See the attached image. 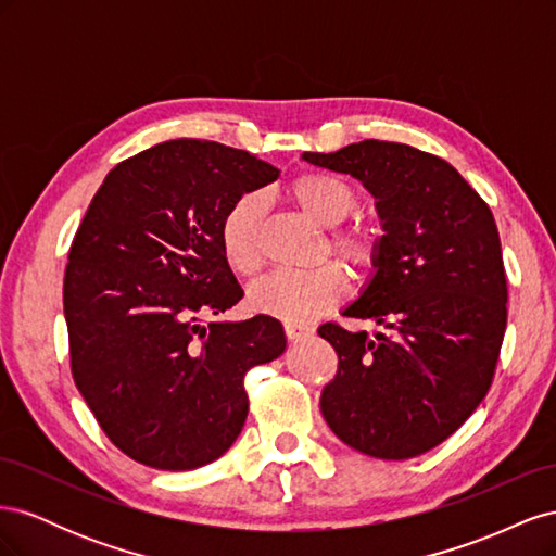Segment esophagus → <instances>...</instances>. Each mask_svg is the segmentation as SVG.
<instances>
[{
    "mask_svg": "<svg viewBox=\"0 0 556 556\" xmlns=\"http://www.w3.org/2000/svg\"><path fill=\"white\" fill-rule=\"evenodd\" d=\"M313 333V329L308 325H296V323H285V336H288V341H301V339H308Z\"/></svg>",
    "mask_w": 556,
    "mask_h": 556,
    "instance_id": "esophagus-1",
    "label": "esophagus"
}]
</instances>
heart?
<instances>
[{"instance_id": "b5f03b06", "label": "heart", "mask_w": 556, "mask_h": 556, "mask_svg": "<svg viewBox=\"0 0 556 556\" xmlns=\"http://www.w3.org/2000/svg\"><path fill=\"white\" fill-rule=\"evenodd\" d=\"M288 192L294 204L323 227L341 225L357 206V192L339 176L323 172L301 174L290 182ZM262 197L248 192L225 211L217 227V241L227 266L243 278H252L262 266ZM329 245L336 255L357 268H371L378 255L374 233L359 227L331 233ZM345 290L348 278L343 268L339 264H325L313 271H278L266 276L252 285L248 301L252 311L304 325L339 304Z\"/></svg>"}]
</instances>
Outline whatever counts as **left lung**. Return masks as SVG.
Here are the masks:
<instances>
[{"mask_svg":"<svg viewBox=\"0 0 556 556\" xmlns=\"http://www.w3.org/2000/svg\"><path fill=\"white\" fill-rule=\"evenodd\" d=\"M301 157L376 199L374 274L343 315L392 331L374 341L331 323L317 329L339 355L319 410L368 457H417L466 422L494 378L508 317L494 215L452 164L406 143L366 139Z\"/></svg>","mask_w":556,"mask_h":556,"instance_id":"8db88e82","label":"left lung"}]
</instances>
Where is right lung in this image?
Listing matches in <instances>:
<instances>
[{"label":"right lung","instance_id":"obj_1","mask_svg":"<svg viewBox=\"0 0 556 556\" xmlns=\"http://www.w3.org/2000/svg\"><path fill=\"white\" fill-rule=\"evenodd\" d=\"M278 176L245 150L164 141L109 172L83 217L64 271L72 374L134 462L223 457L248 417L245 374L285 350L276 317L201 323L243 299L217 241L225 211Z\"/></svg>","mask_w":556,"mask_h":556}]
</instances>
